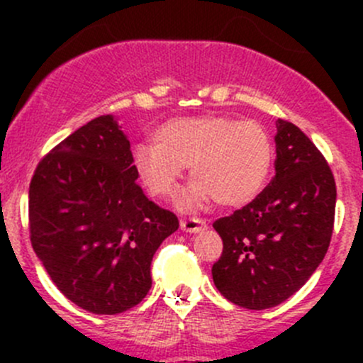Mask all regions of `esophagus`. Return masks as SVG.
Here are the masks:
<instances>
[{"label": "esophagus", "instance_id": "1", "mask_svg": "<svg viewBox=\"0 0 363 363\" xmlns=\"http://www.w3.org/2000/svg\"><path fill=\"white\" fill-rule=\"evenodd\" d=\"M181 228L184 230V232L196 233V232H200V230L205 228V223L202 221V219H196V218H182Z\"/></svg>", "mask_w": 363, "mask_h": 363}]
</instances>
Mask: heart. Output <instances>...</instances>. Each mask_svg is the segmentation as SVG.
<instances>
[{
    "label": "heart",
    "mask_w": 363,
    "mask_h": 363,
    "mask_svg": "<svg viewBox=\"0 0 363 363\" xmlns=\"http://www.w3.org/2000/svg\"><path fill=\"white\" fill-rule=\"evenodd\" d=\"M138 144L131 164L145 191L170 199L189 167L193 179L186 203L214 200L219 207H242L265 186L274 163V144L258 121L203 113L167 121Z\"/></svg>",
    "instance_id": "b5f03b06"
}]
</instances>
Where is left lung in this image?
I'll list each match as a JSON object with an SVG mask.
<instances>
[{"mask_svg": "<svg viewBox=\"0 0 363 363\" xmlns=\"http://www.w3.org/2000/svg\"><path fill=\"white\" fill-rule=\"evenodd\" d=\"M276 175L252 202L212 223L223 252L212 279L225 298L269 309L306 284L330 246L337 188L311 138L276 121Z\"/></svg>", "mask_w": 363, "mask_h": 363, "instance_id": "1", "label": "left lung"}]
</instances>
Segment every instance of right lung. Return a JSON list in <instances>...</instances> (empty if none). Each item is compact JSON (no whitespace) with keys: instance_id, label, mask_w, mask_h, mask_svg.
<instances>
[{"instance_id":"obj_1","label":"right lung","mask_w":363,"mask_h":363,"mask_svg":"<svg viewBox=\"0 0 363 363\" xmlns=\"http://www.w3.org/2000/svg\"><path fill=\"white\" fill-rule=\"evenodd\" d=\"M112 116L73 131L36 164L29 239L60 291L94 314H119L151 290V263L179 228L147 199Z\"/></svg>"}]
</instances>
